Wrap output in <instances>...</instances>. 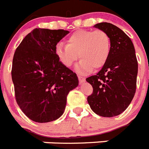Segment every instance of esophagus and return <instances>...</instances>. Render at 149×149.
Here are the masks:
<instances>
[{
    "instance_id": "1",
    "label": "esophagus",
    "mask_w": 149,
    "mask_h": 149,
    "mask_svg": "<svg viewBox=\"0 0 149 149\" xmlns=\"http://www.w3.org/2000/svg\"><path fill=\"white\" fill-rule=\"evenodd\" d=\"M78 78H79V81L80 83H82V82H85V80H86V78L82 77V76H78Z\"/></svg>"
}]
</instances>
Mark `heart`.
<instances>
[{
	"label": "heart",
	"mask_w": 149,
	"mask_h": 149,
	"mask_svg": "<svg viewBox=\"0 0 149 149\" xmlns=\"http://www.w3.org/2000/svg\"><path fill=\"white\" fill-rule=\"evenodd\" d=\"M67 45L59 43L56 54L65 67H71L79 58L77 70L81 72L97 70L105 64L110 56L111 42L103 30H78L67 41Z\"/></svg>",
	"instance_id": "b5f03b06"
}]
</instances>
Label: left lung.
Returning <instances> with one entry per match:
<instances>
[{"mask_svg": "<svg viewBox=\"0 0 149 149\" xmlns=\"http://www.w3.org/2000/svg\"><path fill=\"white\" fill-rule=\"evenodd\" d=\"M95 28L110 36V56L102 70L86 81L93 92L87 101L96 114L112 117L123 113L134 97L138 62L132 41L123 31L109 22H100Z\"/></svg>", "mask_w": 149, "mask_h": 149, "instance_id": "obj_1", "label": "left lung"}]
</instances>
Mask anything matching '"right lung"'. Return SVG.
Listing matches in <instances>:
<instances>
[{
	"instance_id": "obj_1",
	"label": "right lung",
	"mask_w": 149,
	"mask_h": 149,
	"mask_svg": "<svg viewBox=\"0 0 149 149\" xmlns=\"http://www.w3.org/2000/svg\"><path fill=\"white\" fill-rule=\"evenodd\" d=\"M68 33L36 28L15 51L11 70L15 98L26 117L35 122L58 119L66 107L67 95L79 85L77 74L56 54L57 44Z\"/></svg>"
}]
</instances>
